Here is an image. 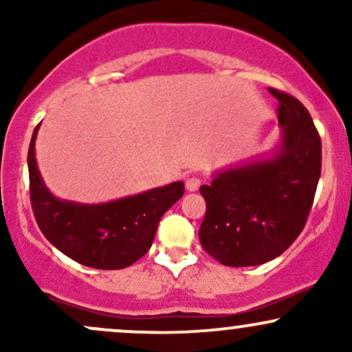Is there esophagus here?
Listing matches in <instances>:
<instances>
[{"label": "esophagus", "instance_id": "obj_1", "mask_svg": "<svg viewBox=\"0 0 352 352\" xmlns=\"http://www.w3.org/2000/svg\"><path fill=\"white\" fill-rule=\"evenodd\" d=\"M200 179L199 177H187L185 179V188L188 190V192H197V190L200 188Z\"/></svg>", "mask_w": 352, "mask_h": 352}]
</instances>
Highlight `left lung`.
<instances>
[{
	"instance_id": "obj_1",
	"label": "left lung",
	"mask_w": 352,
	"mask_h": 352,
	"mask_svg": "<svg viewBox=\"0 0 352 352\" xmlns=\"http://www.w3.org/2000/svg\"><path fill=\"white\" fill-rule=\"evenodd\" d=\"M280 100L281 134L265 155L213 172L200 193L207 213L199 232L210 256L225 266H256L285 252L302 232L321 175V139L305 106Z\"/></svg>"
}]
</instances>
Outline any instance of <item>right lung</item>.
<instances>
[{
    "instance_id": "1",
    "label": "right lung",
    "mask_w": 352,
    "mask_h": 352,
    "mask_svg": "<svg viewBox=\"0 0 352 352\" xmlns=\"http://www.w3.org/2000/svg\"><path fill=\"white\" fill-rule=\"evenodd\" d=\"M39 125L31 137L28 170L31 205L43 235L60 253L89 268L120 270L135 263L151 250L160 218L184 195V182L106 204L58 199L38 168L34 145Z\"/></svg>"
}]
</instances>
